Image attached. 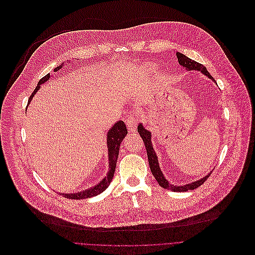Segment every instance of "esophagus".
<instances>
[{"label":"esophagus","instance_id":"obj_1","mask_svg":"<svg viewBox=\"0 0 255 255\" xmlns=\"http://www.w3.org/2000/svg\"><path fill=\"white\" fill-rule=\"evenodd\" d=\"M136 125H137V120L134 117L129 116L127 120V126H128V129L129 132H133L136 129Z\"/></svg>","mask_w":255,"mask_h":255}]
</instances>
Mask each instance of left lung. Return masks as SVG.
<instances>
[{"instance_id": "1", "label": "left lung", "mask_w": 255, "mask_h": 255, "mask_svg": "<svg viewBox=\"0 0 255 255\" xmlns=\"http://www.w3.org/2000/svg\"><path fill=\"white\" fill-rule=\"evenodd\" d=\"M176 55H177L179 64L181 66H183L187 71H191V70L200 71L202 74L206 75L208 78L212 79L215 82L214 78L210 75V73L207 71L205 66H203L202 64H200V63L190 59L189 57H187L186 55H184V54H182L180 52H177ZM137 131H138L139 135L141 136V138H142V140L144 142V146H145V149H146V152H147V160H148V165H149L150 172H151L152 176H154L155 179L157 180V182L159 183V185L161 187H163L164 189H168V190H171L173 192H186L188 190H194V189L198 188L199 186H201L203 183H204L208 179V177L211 175L212 171L209 174H207L205 177H203V178H201V179H199L197 181H194L192 183H189V184H186V185H182V186H175V185L170 184V182L165 178V175L161 171V167H160V164H159V161H158V156L156 154L154 147H152L151 132L149 130H147L142 126V124L138 125Z\"/></svg>"}]
</instances>
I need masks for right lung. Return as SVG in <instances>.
<instances>
[{
	"label": "right lung",
	"mask_w": 255,
	"mask_h": 255,
	"mask_svg": "<svg viewBox=\"0 0 255 255\" xmlns=\"http://www.w3.org/2000/svg\"><path fill=\"white\" fill-rule=\"evenodd\" d=\"M68 63H69V61H68ZM63 66H64V63L57 66L55 68L54 72H57ZM50 77H51L50 73H48L42 79L39 80L34 92L32 93V95L30 96V98L28 100V105L31 103V100L33 99L36 92L40 89V85L47 82L50 79ZM127 134H128L127 127H126L125 123L122 122V121L116 123L112 127V128H110V130L108 131V133H107V145H108V155H109V172H108V175L103 180H101L94 187H91L90 189H87V190H84V191H81V192H77V193H70V194L61 193V195L65 198H69V199H73V200H79V199L91 198V197L99 195L100 193H103L110 186V184H111V182L114 178L115 171H116V166H117V162H118V158H119L120 146H121V143H122L123 139L125 138V136Z\"/></svg>",
	"instance_id": "1"
}]
</instances>
